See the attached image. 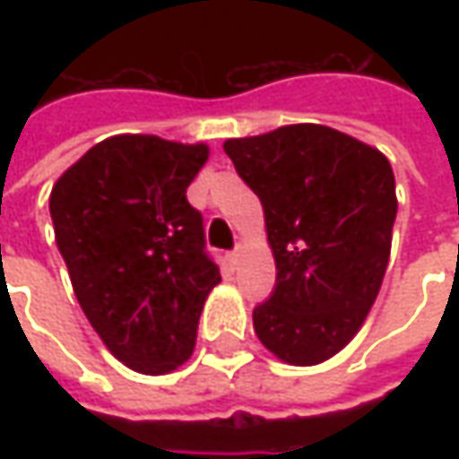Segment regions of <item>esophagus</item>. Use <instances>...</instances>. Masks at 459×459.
Segmentation results:
<instances>
[{
    "label": "esophagus",
    "instance_id": "1",
    "mask_svg": "<svg viewBox=\"0 0 459 459\" xmlns=\"http://www.w3.org/2000/svg\"><path fill=\"white\" fill-rule=\"evenodd\" d=\"M227 260H230V265H238V260H239V247H235L232 253H227Z\"/></svg>",
    "mask_w": 459,
    "mask_h": 459
}]
</instances>
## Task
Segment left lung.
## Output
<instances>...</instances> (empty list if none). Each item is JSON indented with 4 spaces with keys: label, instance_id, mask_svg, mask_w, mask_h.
<instances>
[{
    "label": "left lung",
    "instance_id": "8db88e82",
    "mask_svg": "<svg viewBox=\"0 0 459 459\" xmlns=\"http://www.w3.org/2000/svg\"><path fill=\"white\" fill-rule=\"evenodd\" d=\"M253 188L275 257L273 293L253 308L260 342L291 365H316L355 337L380 291L396 221L385 155L322 125L227 140Z\"/></svg>",
    "mask_w": 459,
    "mask_h": 459
}]
</instances>
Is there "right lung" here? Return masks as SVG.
<instances>
[{
	"instance_id": "1",
	"label": "right lung",
	"mask_w": 459,
	"mask_h": 459,
	"mask_svg": "<svg viewBox=\"0 0 459 459\" xmlns=\"http://www.w3.org/2000/svg\"><path fill=\"white\" fill-rule=\"evenodd\" d=\"M206 145L107 137L53 186L56 242L86 319L117 360L160 376L188 360L221 281L186 188Z\"/></svg>"
}]
</instances>
